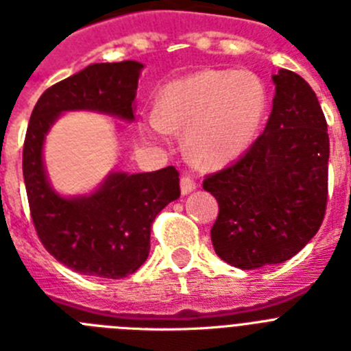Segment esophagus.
<instances>
[{
	"label": "esophagus",
	"instance_id": "esophagus-1",
	"mask_svg": "<svg viewBox=\"0 0 351 351\" xmlns=\"http://www.w3.org/2000/svg\"><path fill=\"white\" fill-rule=\"evenodd\" d=\"M180 189H182L183 195H187L189 192H192L195 189V182L191 176H182V180H180Z\"/></svg>",
	"mask_w": 351,
	"mask_h": 351
}]
</instances>
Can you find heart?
I'll return each instance as SVG.
<instances>
[{
    "mask_svg": "<svg viewBox=\"0 0 351 351\" xmlns=\"http://www.w3.org/2000/svg\"><path fill=\"white\" fill-rule=\"evenodd\" d=\"M266 110V90L255 75L236 69H203L171 82L145 121L148 136L184 131L195 162L222 166L250 147Z\"/></svg>",
    "mask_w": 351,
    "mask_h": 351,
    "instance_id": "b5f03b06",
    "label": "heart"
}]
</instances>
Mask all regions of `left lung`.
Instances as JSON below:
<instances>
[{
  "label": "left lung",
  "mask_w": 351,
  "mask_h": 351,
  "mask_svg": "<svg viewBox=\"0 0 351 351\" xmlns=\"http://www.w3.org/2000/svg\"><path fill=\"white\" fill-rule=\"evenodd\" d=\"M273 82L264 132L241 159L203 182L219 201L215 252L239 269L293 257L317 234L327 206L329 134L317 94L289 69Z\"/></svg>",
  "instance_id": "obj_1"
}]
</instances>
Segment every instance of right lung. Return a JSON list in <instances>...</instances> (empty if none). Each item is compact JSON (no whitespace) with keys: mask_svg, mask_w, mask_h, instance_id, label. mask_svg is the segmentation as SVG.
Returning a JSON list of instances; mask_svg holds the SVG:
<instances>
[{"mask_svg":"<svg viewBox=\"0 0 351 351\" xmlns=\"http://www.w3.org/2000/svg\"><path fill=\"white\" fill-rule=\"evenodd\" d=\"M143 64H90L52 85L38 99L27 125L22 173L38 238L61 264L87 276L119 280L132 274L150 252L152 222L180 197L173 166L152 173H110L89 195L53 191L43 164V141L62 112L90 110L134 121V97Z\"/></svg>","mask_w":351,"mask_h":351,"instance_id":"1","label":"right lung"}]
</instances>
